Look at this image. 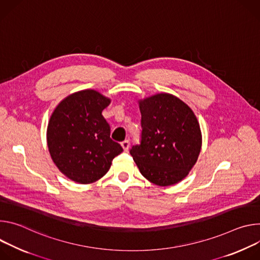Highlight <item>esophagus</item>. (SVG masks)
I'll use <instances>...</instances> for the list:
<instances>
[{"label": "esophagus", "instance_id": "obj_1", "mask_svg": "<svg viewBox=\"0 0 260 260\" xmlns=\"http://www.w3.org/2000/svg\"><path fill=\"white\" fill-rule=\"evenodd\" d=\"M121 146H122L123 150H124L125 152H127V151L129 150V147H130V142H129V140H125V141H123V142L121 143Z\"/></svg>", "mask_w": 260, "mask_h": 260}]
</instances>
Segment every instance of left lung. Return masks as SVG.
<instances>
[{
    "label": "left lung",
    "instance_id": "1",
    "mask_svg": "<svg viewBox=\"0 0 260 260\" xmlns=\"http://www.w3.org/2000/svg\"><path fill=\"white\" fill-rule=\"evenodd\" d=\"M141 142L132 147L140 174L151 183L166 187L184 180L195 165L203 145L193 110L180 98L159 93L138 100Z\"/></svg>",
    "mask_w": 260,
    "mask_h": 260
}]
</instances>
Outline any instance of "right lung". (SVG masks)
<instances>
[{
  "label": "right lung",
  "instance_id": "add662e5",
  "mask_svg": "<svg viewBox=\"0 0 260 260\" xmlns=\"http://www.w3.org/2000/svg\"><path fill=\"white\" fill-rule=\"evenodd\" d=\"M111 100L86 89L64 98L49 119L46 131L50 157L62 174L78 184H92L109 170L123 152L110 139V127L102 111Z\"/></svg>",
  "mask_w": 260,
  "mask_h": 260
}]
</instances>
